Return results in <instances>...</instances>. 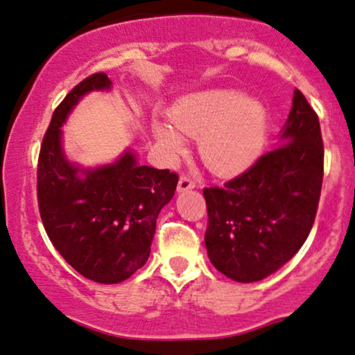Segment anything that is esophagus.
I'll return each mask as SVG.
<instances>
[{
	"instance_id": "34e87169",
	"label": "esophagus",
	"mask_w": 355,
	"mask_h": 355,
	"mask_svg": "<svg viewBox=\"0 0 355 355\" xmlns=\"http://www.w3.org/2000/svg\"><path fill=\"white\" fill-rule=\"evenodd\" d=\"M195 189V180L189 175H182L180 180H178V191H187Z\"/></svg>"
}]
</instances>
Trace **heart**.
<instances>
[{
	"label": "heart",
	"mask_w": 355,
	"mask_h": 355,
	"mask_svg": "<svg viewBox=\"0 0 355 355\" xmlns=\"http://www.w3.org/2000/svg\"><path fill=\"white\" fill-rule=\"evenodd\" d=\"M175 129L200 137V157L216 173H238L258 159L268 132L266 110L258 101L232 89H210L178 99L168 110ZM165 123H155L153 134L166 155H180L185 140Z\"/></svg>",
	"instance_id": "heart-1"
}]
</instances>
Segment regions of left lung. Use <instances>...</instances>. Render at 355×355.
Here are the masks:
<instances>
[{
  "instance_id": "obj_1",
  "label": "left lung",
  "mask_w": 355,
  "mask_h": 355,
  "mask_svg": "<svg viewBox=\"0 0 355 355\" xmlns=\"http://www.w3.org/2000/svg\"><path fill=\"white\" fill-rule=\"evenodd\" d=\"M322 177L319 117L296 89L281 144L223 187L203 189L205 245L213 266L240 283L279 270L309 236Z\"/></svg>"
}]
</instances>
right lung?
Listing matches in <instances>:
<instances>
[{"mask_svg":"<svg viewBox=\"0 0 355 355\" xmlns=\"http://www.w3.org/2000/svg\"><path fill=\"white\" fill-rule=\"evenodd\" d=\"M107 87V74L96 72L55 107L37 159V207L59 254L87 279L115 284L147 261L157 216L172 200L178 175L139 165L132 152L96 170L66 160L62 122L84 94Z\"/></svg>","mask_w":355,"mask_h":355,"instance_id":"1","label":"right lung"}]
</instances>
